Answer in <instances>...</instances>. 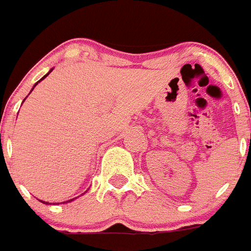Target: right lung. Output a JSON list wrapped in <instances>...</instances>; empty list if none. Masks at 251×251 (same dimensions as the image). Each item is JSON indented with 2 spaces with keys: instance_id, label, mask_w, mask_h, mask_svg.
Listing matches in <instances>:
<instances>
[{
  "instance_id": "1",
  "label": "right lung",
  "mask_w": 251,
  "mask_h": 251,
  "mask_svg": "<svg viewBox=\"0 0 251 251\" xmlns=\"http://www.w3.org/2000/svg\"><path fill=\"white\" fill-rule=\"evenodd\" d=\"M52 70H53V69H50V73H47V74H46V75H44V76L43 77H42V79L41 80H43L44 79V77H47L48 76V75H50V71H52ZM41 80H39V81H41ZM39 81H38V83H39ZM38 83H35L34 84V86H33V89H34V88H35V85H37V84ZM33 89H31V90H33ZM31 90H30V93H31ZM74 201V199H70V201ZM67 201H65V203H67ZM42 203H44V204H48L47 203V201H42Z\"/></svg>"
}]
</instances>
